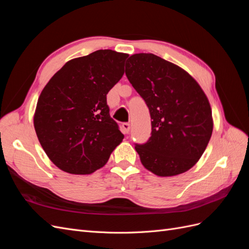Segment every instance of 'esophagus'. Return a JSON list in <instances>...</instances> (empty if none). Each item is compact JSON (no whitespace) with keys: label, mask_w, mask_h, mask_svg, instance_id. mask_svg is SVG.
Returning <instances> with one entry per match:
<instances>
[{"label":"esophagus","mask_w":249,"mask_h":249,"mask_svg":"<svg viewBox=\"0 0 249 249\" xmlns=\"http://www.w3.org/2000/svg\"><path fill=\"white\" fill-rule=\"evenodd\" d=\"M130 129H131L130 124H127V123L123 124V132H124V134H129Z\"/></svg>","instance_id":"34e87169"}]
</instances>
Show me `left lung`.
Listing matches in <instances>:
<instances>
[{"label":"left lung","instance_id":"1","mask_svg":"<svg viewBox=\"0 0 249 249\" xmlns=\"http://www.w3.org/2000/svg\"><path fill=\"white\" fill-rule=\"evenodd\" d=\"M125 74L149 109L152 136L135 149L147 170L173 177L200 159L213 132L206 93L182 67L154 54H134Z\"/></svg>","mask_w":249,"mask_h":249}]
</instances>
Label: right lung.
Segmentation results:
<instances>
[{"mask_svg": "<svg viewBox=\"0 0 249 249\" xmlns=\"http://www.w3.org/2000/svg\"><path fill=\"white\" fill-rule=\"evenodd\" d=\"M127 54L99 50L66 62L44 86L34 127L49 159L71 175L102 168L124 139L107 94L124 76Z\"/></svg>", "mask_w": 249, "mask_h": 249, "instance_id": "right-lung-1", "label": "right lung"}]
</instances>
